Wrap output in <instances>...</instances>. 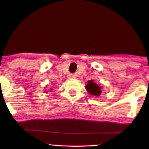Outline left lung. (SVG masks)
Returning <instances> with one entry per match:
<instances>
[{"mask_svg": "<svg viewBox=\"0 0 149 149\" xmlns=\"http://www.w3.org/2000/svg\"><path fill=\"white\" fill-rule=\"evenodd\" d=\"M85 88H86L87 90L88 91V92L91 95H94V96H100L102 93V87L97 85L92 80L89 81L87 82V84L85 86Z\"/></svg>", "mask_w": 149, "mask_h": 149, "instance_id": "obj_1", "label": "left lung"}]
</instances>
